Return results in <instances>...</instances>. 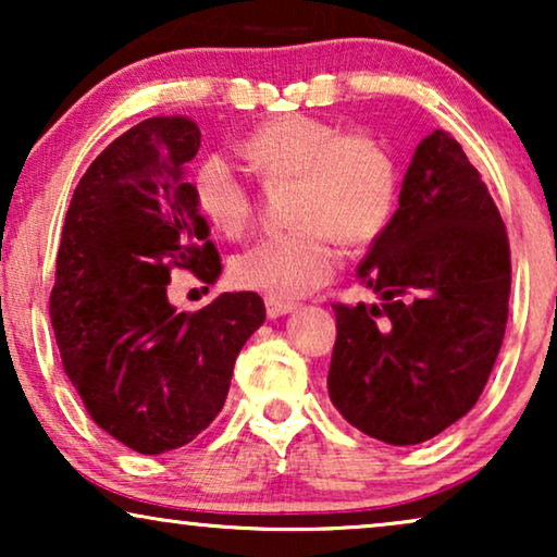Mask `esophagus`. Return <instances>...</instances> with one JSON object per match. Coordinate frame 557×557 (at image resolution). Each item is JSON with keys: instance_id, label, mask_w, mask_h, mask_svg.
Masks as SVG:
<instances>
[{"instance_id": "34e87169", "label": "esophagus", "mask_w": 557, "mask_h": 557, "mask_svg": "<svg viewBox=\"0 0 557 557\" xmlns=\"http://www.w3.org/2000/svg\"><path fill=\"white\" fill-rule=\"evenodd\" d=\"M296 304L294 301H281V299H271V296H265V311H269L271 319L276 317H284L288 311H294Z\"/></svg>"}]
</instances>
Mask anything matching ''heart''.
<instances>
[{
    "instance_id": "1",
    "label": "heart",
    "mask_w": 557,
    "mask_h": 557,
    "mask_svg": "<svg viewBox=\"0 0 557 557\" xmlns=\"http://www.w3.org/2000/svg\"><path fill=\"white\" fill-rule=\"evenodd\" d=\"M243 154L265 180H296L292 231L265 235L233 258L231 278L248 292L288 301L324 286L339 263L337 240L368 246L398 208V157L375 132L281 116L250 132ZM189 189L200 215L227 238L253 223V189L223 151L197 159Z\"/></svg>"
}]
</instances>
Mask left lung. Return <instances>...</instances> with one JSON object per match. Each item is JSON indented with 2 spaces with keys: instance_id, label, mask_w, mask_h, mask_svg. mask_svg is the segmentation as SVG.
<instances>
[{
  "instance_id": "obj_1",
  "label": "left lung",
  "mask_w": 557,
  "mask_h": 557,
  "mask_svg": "<svg viewBox=\"0 0 557 557\" xmlns=\"http://www.w3.org/2000/svg\"><path fill=\"white\" fill-rule=\"evenodd\" d=\"M357 278L380 304H334V408L393 446L438 436L490 380L512 286L507 227L448 132L416 147L398 210Z\"/></svg>"
}]
</instances>
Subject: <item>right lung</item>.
I'll return each instance as SVG.
<instances>
[{
	"label": "right lung",
	"instance_id": "1",
	"mask_svg": "<svg viewBox=\"0 0 557 557\" xmlns=\"http://www.w3.org/2000/svg\"><path fill=\"white\" fill-rule=\"evenodd\" d=\"M200 149L187 116L144 119L94 159L60 235L50 319L65 375L96 425L139 454L193 441L223 408L235 357L265 319L253 292L197 311L166 301L172 271H223L185 164Z\"/></svg>",
	"mask_w": 557,
	"mask_h": 557
}]
</instances>
